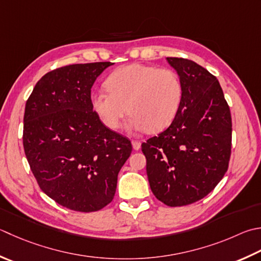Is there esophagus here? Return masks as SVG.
<instances>
[{
	"label": "esophagus",
	"instance_id": "obj_1",
	"mask_svg": "<svg viewBox=\"0 0 261 261\" xmlns=\"http://www.w3.org/2000/svg\"><path fill=\"white\" fill-rule=\"evenodd\" d=\"M132 148H134V150H139L140 149V142H138L136 140H132Z\"/></svg>",
	"mask_w": 261,
	"mask_h": 261
}]
</instances>
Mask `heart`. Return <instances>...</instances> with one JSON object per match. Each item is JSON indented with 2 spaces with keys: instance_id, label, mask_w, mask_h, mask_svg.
<instances>
[{
  "instance_id": "obj_1",
  "label": "heart",
  "mask_w": 261,
  "mask_h": 261,
  "mask_svg": "<svg viewBox=\"0 0 261 261\" xmlns=\"http://www.w3.org/2000/svg\"><path fill=\"white\" fill-rule=\"evenodd\" d=\"M109 90L90 96L95 114L107 129L117 131L126 112L127 127L156 134L172 123L180 109L183 88L178 75L170 69L141 63L116 69L106 80Z\"/></svg>"
}]
</instances>
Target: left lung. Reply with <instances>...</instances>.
<instances>
[{
	"label": "left lung",
	"instance_id": "obj_1",
	"mask_svg": "<svg viewBox=\"0 0 261 261\" xmlns=\"http://www.w3.org/2000/svg\"><path fill=\"white\" fill-rule=\"evenodd\" d=\"M166 60L181 80L182 101L171 125L141 149L152 193L177 207L206 197L226 173L232 119L216 76L193 61Z\"/></svg>",
	"mask_w": 261,
	"mask_h": 261
}]
</instances>
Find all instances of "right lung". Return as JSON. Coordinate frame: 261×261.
<instances>
[{
	"mask_svg": "<svg viewBox=\"0 0 261 261\" xmlns=\"http://www.w3.org/2000/svg\"><path fill=\"white\" fill-rule=\"evenodd\" d=\"M112 62L66 65L43 75L25 103L23 148L40 189L61 206L96 212L113 200L130 140L91 109L96 79Z\"/></svg>",
	"mask_w": 261,
	"mask_h": 261,
	"instance_id": "obj_1",
	"label": "right lung"
}]
</instances>
